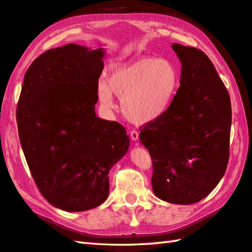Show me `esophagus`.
<instances>
[{
  "label": "esophagus",
  "mask_w": 252,
  "mask_h": 252,
  "mask_svg": "<svg viewBox=\"0 0 252 252\" xmlns=\"http://www.w3.org/2000/svg\"><path fill=\"white\" fill-rule=\"evenodd\" d=\"M130 137H131V139L133 141H136L138 138H139V132H138L137 130H131L130 131Z\"/></svg>",
  "instance_id": "1"
}]
</instances>
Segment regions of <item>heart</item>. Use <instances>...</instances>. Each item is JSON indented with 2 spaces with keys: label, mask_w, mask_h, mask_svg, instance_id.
Listing matches in <instances>:
<instances>
[{
  "label": "heart",
  "mask_w": 252,
  "mask_h": 252,
  "mask_svg": "<svg viewBox=\"0 0 252 252\" xmlns=\"http://www.w3.org/2000/svg\"><path fill=\"white\" fill-rule=\"evenodd\" d=\"M106 81L97 85L101 104L106 109L114 107L113 91L121 97V109L126 119L143 125L167 112L177 94L179 74L171 61L140 56L113 65Z\"/></svg>",
  "instance_id": "1"
}]
</instances>
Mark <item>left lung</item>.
I'll return each instance as SVG.
<instances>
[{"instance_id": "left-lung-1", "label": "left lung", "mask_w": 252, "mask_h": 252, "mask_svg": "<svg viewBox=\"0 0 252 252\" xmlns=\"http://www.w3.org/2000/svg\"><path fill=\"white\" fill-rule=\"evenodd\" d=\"M181 87L167 112L142 125L139 138L152 160V189L164 201L191 204L207 197L226 171L232 106L207 54L173 43Z\"/></svg>"}]
</instances>
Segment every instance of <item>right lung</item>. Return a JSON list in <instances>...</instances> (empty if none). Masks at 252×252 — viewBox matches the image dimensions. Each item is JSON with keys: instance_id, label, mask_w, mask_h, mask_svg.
<instances>
[{"instance_id": "right-lung-1", "label": "right lung", "mask_w": 252, "mask_h": 252, "mask_svg": "<svg viewBox=\"0 0 252 252\" xmlns=\"http://www.w3.org/2000/svg\"><path fill=\"white\" fill-rule=\"evenodd\" d=\"M104 52L77 44L45 51L25 74L16 110L18 135L39 191L68 212L109 196V171L129 147L117 122L96 117Z\"/></svg>"}]
</instances>
